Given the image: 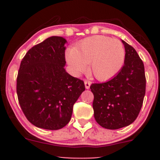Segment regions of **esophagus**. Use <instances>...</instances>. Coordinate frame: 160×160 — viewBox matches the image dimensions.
I'll use <instances>...</instances> for the list:
<instances>
[{
    "mask_svg": "<svg viewBox=\"0 0 160 160\" xmlns=\"http://www.w3.org/2000/svg\"><path fill=\"white\" fill-rule=\"evenodd\" d=\"M84 84H85V88H86V89H89L90 87V84H91V82L89 81V80H84Z\"/></svg>",
    "mask_w": 160,
    "mask_h": 160,
    "instance_id": "esophagus-1",
    "label": "esophagus"
}]
</instances>
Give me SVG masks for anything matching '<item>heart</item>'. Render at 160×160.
I'll return each instance as SVG.
<instances>
[{"label":"heart","instance_id":"heart-1","mask_svg":"<svg viewBox=\"0 0 160 160\" xmlns=\"http://www.w3.org/2000/svg\"><path fill=\"white\" fill-rule=\"evenodd\" d=\"M66 58L77 75L85 72L90 63V73L98 80L105 81L115 77L122 69L125 49L118 39L94 35L80 41L74 49L67 50Z\"/></svg>","mask_w":160,"mask_h":160}]
</instances>
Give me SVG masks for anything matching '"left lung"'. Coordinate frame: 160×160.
Instances as JSON below:
<instances>
[{
	"instance_id": "1",
	"label": "left lung",
	"mask_w": 160,
	"mask_h": 160,
	"mask_svg": "<svg viewBox=\"0 0 160 160\" xmlns=\"http://www.w3.org/2000/svg\"><path fill=\"white\" fill-rule=\"evenodd\" d=\"M125 61L120 72L109 81L92 83L94 118L101 127L118 129L131 125L138 117L146 94L142 60L132 46L122 40Z\"/></svg>"
}]
</instances>
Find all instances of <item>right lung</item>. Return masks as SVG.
<instances>
[{
  "mask_svg": "<svg viewBox=\"0 0 160 160\" xmlns=\"http://www.w3.org/2000/svg\"><path fill=\"white\" fill-rule=\"evenodd\" d=\"M67 40L52 36L30 49L21 62L17 94L22 111L38 128L58 130L69 123L83 80L64 69Z\"/></svg>",
  "mask_w": 160,
  "mask_h": 160,
  "instance_id": "add662e5",
  "label": "right lung"
}]
</instances>
